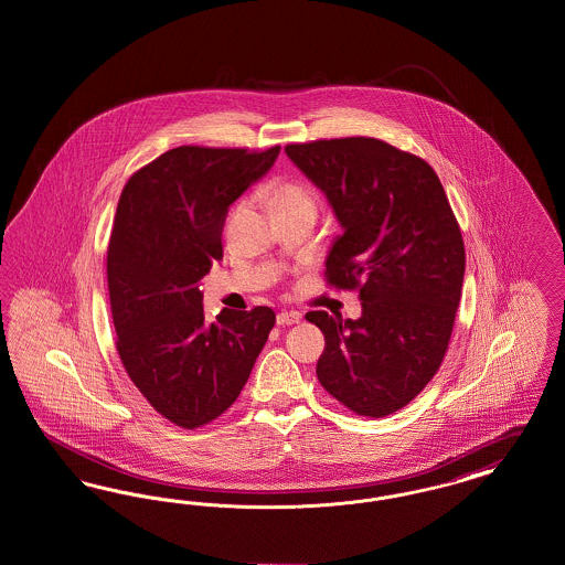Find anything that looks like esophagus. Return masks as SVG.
<instances>
[{"instance_id": "esophagus-1", "label": "esophagus", "mask_w": 565, "mask_h": 565, "mask_svg": "<svg viewBox=\"0 0 565 565\" xmlns=\"http://www.w3.org/2000/svg\"><path fill=\"white\" fill-rule=\"evenodd\" d=\"M298 322H300V313H296V311L277 313V326H295Z\"/></svg>"}]
</instances>
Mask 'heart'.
<instances>
[{"label": "heart", "instance_id": "heart-1", "mask_svg": "<svg viewBox=\"0 0 565 565\" xmlns=\"http://www.w3.org/2000/svg\"><path fill=\"white\" fill-rule=\"evenodd\" d=\"M316 192L302 182H277L270 186V207H313L316 210Z\"/></svg>", "mask_w": 565, "mask_h": 565}]
</instances>
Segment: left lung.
<instances>
[{
	"instance_id": "1",
	"label": "left lung",
	"mask_w": 565,
	"mask_h": 565,
	"mask_svg": "<svg viewBox=\"0 0 565 565\" xmlns=\"http://www.w3.org/2000/svg\"><path fill=\"white\" fill-rule=\"evenodd\" d=\"M322 190L343 233L326 279L358 288L362 316L309 311L326 348L318 379L353 413L385 417L411 403L449 348L466 252L456 215L430 164L375 137L286 146Z\"/></svg>"
}]
</instances>
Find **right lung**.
Listing matches in <instances>:
<instances>
[{
    "mask_svg": "<svg viewBox=\"0 0 565 565\" xmlns=\"http://www.w3.org/2000/svg\"><path fill=\"white\" fill-rule=\"evenodd\" d=\"M279 146H180L131 175L108 247L118 355L162 417L199 428L242 394L275 323L270 307L203 313L201 279L222 258L228 207L267 175Z\"/></svg>",
    "mask_w": 565,
    "mask_h": 565,
    "instance_id": "right-lung-1",
    "label": "right lung"
}]
</instances>
